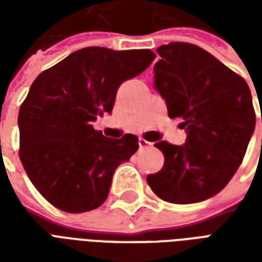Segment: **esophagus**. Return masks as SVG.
Returning a JSON list of instances; mask_svg holds the SVG:
<instances>
[{"mask_svg": "<svg viewBox=\"0 0 262 262\" xmlns=\"http://www.w3.org/2000/svg\"><path fill=\"white\" fill-rule=\"evenodd\" d=\"M139 146H140V147H147V146H151V143L150 142H147V140H146V139H143V137H140V139H139Z\"/></svg>", "mask_w": 262, "mask_h": 262, "instance_id": "34e87169", "label": "esophagus"}]
</instances>
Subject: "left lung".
<instances>
[{
	"instance_id": "1",
	"label": "left lung",
	"mask_w": 262,
	"mask_h": 262,
	"mask_svg": "<svg viewBox=\"0 0 262 262\" xmlns=\"http://www.w3.org/2000/svg\"><path fill=\"white\" fill-rule=\"evenodd\" d=\"M157 53L154 86L168 116L184 120L187 140L154 144L164 165L147 184L165 202H202L229 184L244 159L255 127L251 92L243 77L196 45L172 42Z\"/></svg>"
}]
</instances>
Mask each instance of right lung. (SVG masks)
Masks as SVG:
<instances>
[{
  "label": "right lung",
  "mask_w": 262,
  "mask_h": 262,
  "mask_svg": "<svg viewBox=\"0 0 262 262\" xmlns=\"http://www.w3.org/2000/svg\"><path fill=\"white\" fill-rule=\"evenodd\" d=\"M154 57L148 49L84 48L33 81L18 115L19 159L53 206L82 213L106 201L115 170L136 153L139 139H109L91 123L112 112L120 84Z\"/></svg>",
  "instance_id": "obj_1"
}]
</instances>
